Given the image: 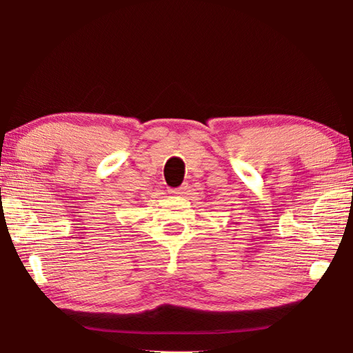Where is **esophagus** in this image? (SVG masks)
<instances>
[{
    "label": "esophagus",
    "instance_id": "34e87169",
    "mask_svg": "<svg viewBox=\"0 0 353 353\" xmlns=\"http://www.w3.org/2000/svg\"><path fill=\"white\" fill-rule=\"evenodd\" d=\"M188 190V187H187V183H183L182 187H179V188H172V190H170V193L171 194H174V196H181V194H183L185 191Z\"/></svg>",
    "mask_w": 353,
    "mask_h": 353
}]
</instances>
